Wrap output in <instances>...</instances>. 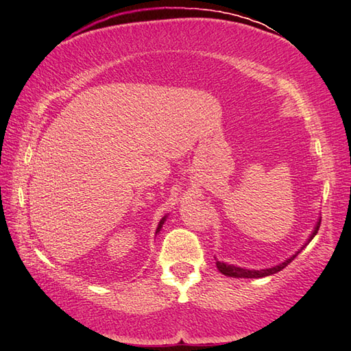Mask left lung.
<instances>
[{
    "label": "left lung",
    "instance_id": "obj_1",
    "mask_svg": "<svg viewBox=\"0 0 351 351\" xmlns=\"http://www.w3.org/2000/svg\"><path fill=\"white\" fill-rule=\"evenodd\" d=\"M319 223H322V219H318V221H317V225H315L314 230H312V234L309 235L308 241L303 244V247H302L300 250H297V252L294 253V255H291L288 259H285V261H283V263H280V264H278V265H274V267H268V268H263V270H249V268L237 267V265H234V264L223 263V261H217V263H215V265H217L219 271H220L221 274L229 276V278H247V279H258V278H265V276H271V274H274V273H278V271L283 270V268H285V267L291 263V261H293L297 255H299V253H300L304 247H306V245L311 243L312 238H314V237L317 235L318 229H319Z\"/></svg>",
    "mask_w": 351,
    "mask_h": 351
}]
</instances>
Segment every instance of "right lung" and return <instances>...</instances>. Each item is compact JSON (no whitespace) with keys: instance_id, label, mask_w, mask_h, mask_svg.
<instances>
[{"instance_id":"obj_1","label":"right lung","mask_w":351,"mask_h":351,"mask_svg":"<svg viewBox=\"0 0 351 351\" xmlns=\"http://www.w3.org/2000/svg\"><path fill=\"white\" fill-rule=\"evenodd\" d=\"M166 219H167V214H166V215H164V217H162V219L160 220V223H158V228H156V230H155V235L160 232V230H161V228H162V225H164V221H166Z\"/></svg>"}]
</instances>
